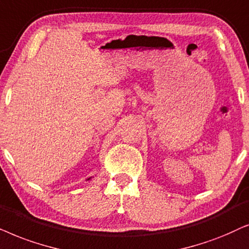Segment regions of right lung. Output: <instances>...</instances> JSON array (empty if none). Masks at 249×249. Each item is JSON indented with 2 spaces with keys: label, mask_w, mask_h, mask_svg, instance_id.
I'll return each mask as SVG.
<instances>
[{
  "label": "right lung",
  "mask_w": 249,
  "mask_h": 249,
  "mask_svg": "<svg viewBox=\"0 0 249 249\" xmlns=\"http://www.w3.org/2000/svg\"><path fill=\"white\" fill-rule=\"evenodd\" d=\"M89 180H91V178H88V180H86V181H89Z\"/></svg>",
  "instance_id": "right-lung-1"
}]
</instances>
